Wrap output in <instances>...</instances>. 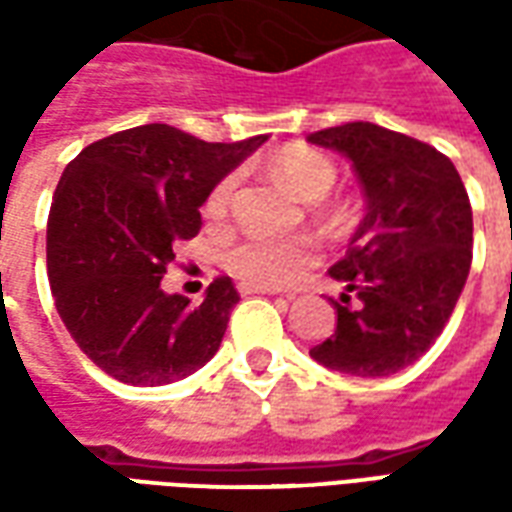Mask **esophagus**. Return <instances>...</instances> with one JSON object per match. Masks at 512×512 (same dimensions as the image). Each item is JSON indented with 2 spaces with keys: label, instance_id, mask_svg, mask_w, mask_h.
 <instances>
[{
  "label": "esophagus",
  "instance_id": "esophagus-1",
  "mask_svg": "<svg viewBox=\"0 0 512 512\" xmlns=\"http://www.w3.org/2000/svg\"><path fill=\"white\" fill-rule=\"evenodd\" d=\"M238 293H241V296H252V293H271V290L257 288V285H246V282H241V285H238Z\"/></svg>",
  "mask_w": 512,
  "mask_h": 512
}]
</instances>
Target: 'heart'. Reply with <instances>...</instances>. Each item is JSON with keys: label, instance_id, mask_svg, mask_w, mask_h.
Listing matches in <instances>:
<instances>
[{"label": "heart", "instance_id": "1", "mask_svg": "<svg viewBox=\"0 0 512 512\" xmlns=\"http://www.w3.org/2000/svg\"><path fill=\"white\" fill-rule=\"evenodd\" d=\"M271 175L301 200H318L334 183V164L318 150L310 147H285L271 158ZM235 191V178H222L205 200V213L219 219L230 208ZM312 260V244L304 238L271 241V238H241L222 252L224 268L246 285L257 288H279L301 274V268Z\"/></svg>", "mask_w": 512, "mask_h": 512}]
</instances>
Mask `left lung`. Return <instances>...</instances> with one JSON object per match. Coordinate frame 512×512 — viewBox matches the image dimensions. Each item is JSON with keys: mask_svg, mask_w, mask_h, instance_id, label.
Segmentation results:
<instances>
[{"mask_svg": "<svg viewBox=\"0 0 512 512\" xmlns=\"http://www.w3.org/2000/svg\"><path fill=\"white\" fill-rule=\"evenodd\" d=\"M343 153L365 191V219L329 274L343 282L337 329L310 356L345 376L381 378L436 343L472 266V205L450 158L376 123L307 136Z\"/></svg>", "mask_w": 512, "mask_h": 512, "instance_id": "8db88e82", "label": "left lung"}]
</instances>
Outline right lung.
<instances>
[{"label": "right lung", "mask_w": 512, "mask_h": 512, "mask_svg": "<svg viewBox=\"0 0 512 512\" xmlns=\"http://www.w3.org/2000/svg\"><path fill=\"white\" fill-rule=\"evenodd\" d=\"M266 136L202 142L150 123L87 145L62 172L46 268L65 329L87 359L131 386H161L200 370L222 345L233 279L216 277L200 304L164 293L172 244L200 233V205Z\"/></svg>", "instance_id": "right-lung-1"}]
</instances>
